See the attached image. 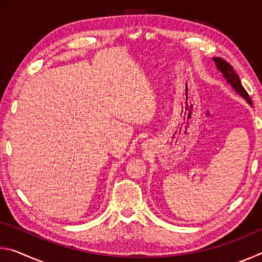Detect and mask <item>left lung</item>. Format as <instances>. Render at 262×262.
Here are the masks:
<instances>
[{"mask_svg":"<svg viewBox=\"0 0 262 262\" xmlns=\"http://www.w3.org/2000/svg\"><path fill=\"white\" fill-rule=\"evenodd\" d=\"M214 61L216 63L217 69H219L220 72L223 74L224 78L227 79V82L233 88V90L238 92V94L241 95L243 98H245L248 104L252 105L251 98L248 97V94L246 92V90L242 85L241 79H239V76L237 75V73L234 72L233 68L231 67V64L228 63L227 61H224L222 57H214Z\"/></svg>","mask_w":262,"mask_h":262,"instance_id":"1","label":"left lung"}]
</instances>
